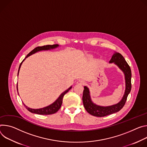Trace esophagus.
Returning <instances> with one entry per match:
<instances>
[{"instance_id":"esophagus-1","label":"esophagus","mask_w":147,"mask_h":147,"mask_svg":"<svg viewBox=\"0 0 147 147\" xmlns=\"http://www.w3.org/2000/svg\"><path fill=\"white\" fill-rule=\"evenodd\" d=\"M76 84H78V85H84L85 82H84V81L83 80H78V81H77Z\"/></svg>"}]
</instances>
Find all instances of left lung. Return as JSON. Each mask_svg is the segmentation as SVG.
<instances>
[{
	"label": "left lung",
	"instance_id": "left-lung-1",
	"mask_svg": "<svg viewBox=\"0 0 147 147\" xmlns=\"http://www.w3.org/2000/svg\"><path fill=\"white\" fill-rule=\"evenodd\" d=\"M109 63H115L124 73L125 83V92L122 99L117 103L108 106H102L92 102L89 89L85 86L82 96L84 106L88 113L96 117H104L120 111L124 106L127 96L131 89V71L122 55L119 53L115 52Z\"/></svg>",
	"mask_w": 147,
	"mask_h": 147
}]
</instances>
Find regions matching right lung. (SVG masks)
<instances>
[{
  "label": "right lung",
  "mask_w": 147,
  "mask_h": 147,
  "mask_svg": "<svg viewBox=\"0 0 147 147\" xmlns=\"http://www.w3.org/2000/svg\"><path fill=\"white\" fill-rule=\"evenodd\" d=\"M59 47V45L58 44H54V45H44L42 47H38L35 48L33 50H32L26 57V58L23 60V61L21 62L19 68V71H18V76L19 75V71L20 69V67L22 66V64L23 62V61L27 58H28L29 56L34 54L37 52L39 51H48V50H53V49H55ZM72 86L71 87H69L68 89H67L66 90H65L63 92H62L59 96L58 97V99L54 102H53L52 104L48 105L46 107H44L43 108H40V109H31L30 108L28 107H27L23 102V105L24 106L26 107V108L31 113H35V114H37V115H52V114L55 113L61 107L62 103V99L63 96L66 94L71 88H72ZM17 90H18V93L19 94L18 92V85L17 84Z\"/></svg>",
  "instance_id": "right-lung-1"
}]
</instances>
